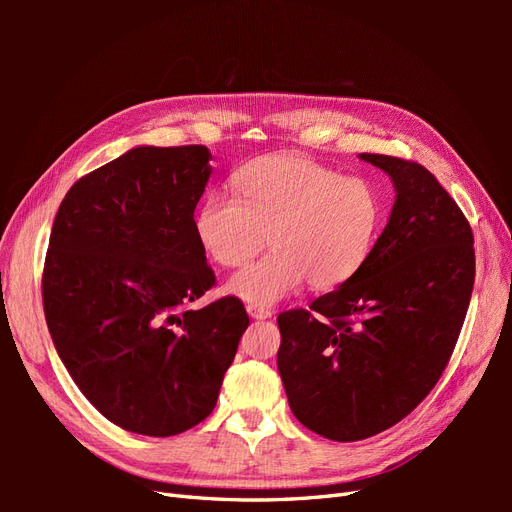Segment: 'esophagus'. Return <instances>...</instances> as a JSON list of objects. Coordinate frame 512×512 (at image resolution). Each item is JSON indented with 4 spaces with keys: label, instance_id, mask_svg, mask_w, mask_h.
Listing matches in <instances>:
<instances>
[{
    "label": "esophagus",
    "instance_id": "34e87169",
    "mask_svg": "<svg viewBox=\"0 0 512 512\" xmlns=\"http://www.w3.org/2000/svg\"><path fill=\"white\" fill-rule=\"evenodd\" d=\"M247 314H250L254 320H267L271 318V309L260 307V305H247Z\"/></svg>",
    "mask_w": 512,
    "mask_h": 512
}]
</instances>
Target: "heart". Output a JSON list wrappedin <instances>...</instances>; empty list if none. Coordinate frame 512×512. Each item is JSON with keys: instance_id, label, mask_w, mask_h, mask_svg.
<instances>
[{"instance_id": "obj_1", "label": "heart", "mask_w": 512, "mask_h": 512, "mask_svg": "<svg viewBox=\"0 0 512 512\" xmlns=\"http://www.w3.org/2000/svg\"><path fill=\"white\" fill-rule=\"evenodd\" d=\"M235 196L211 192L194 235L215 265H245L269 235L271 254L230 277L226 290L250 305L282 301L305 280L331 290L359 273L382 222L378 190L363 177L297 153L265 156L232 175Z\"/></svg>"}]
</instances>
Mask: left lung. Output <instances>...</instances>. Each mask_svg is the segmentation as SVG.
Segmentation results:
<instances>
[{
  "mask_svg": "<svg viewBox=\"0 0 512 512\" xmlns=\"http://www.w3.org/2000/svg\"><path fill=\"white\" fill-rule=\"evenodd\" d=\"M393 179L395 205L365 265L309 309L277 316V369L292 414L335 442L376 436L440 380L474 286V237L421 164L361 153Z\"/></svg>",
  "mask_w": 512,
  "mask_h": 512,
  "instance_id": "1",
  "label": "left lung"
}]
</instances>
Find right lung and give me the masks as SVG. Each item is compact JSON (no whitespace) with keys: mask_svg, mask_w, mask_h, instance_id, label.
<instances>
[{"mask_svg":"<svg viewBox=\"0 0 512 512\" xmlns=\"http://www.w3.org/2000/svg\"><path fill=\"white\" fill-rule=\"evenodd\" d=\"M205 145L134 147L76 181L55 215L42 303L59 359L108 421L166 438L211 414L243 303H190L215 284L194 235Z\"/></svg>","mask_w":512,"mask_h":512,"instance_id":"obj_1","label":"right lung"}]
</instances>
